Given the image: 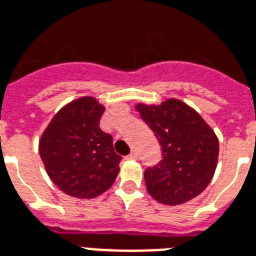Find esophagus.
Instances as JSON below:
<instances>
[{
    "label": "esophagus",
    "mask_w": 256,
    "mask_h": 256,
    "mask_svg": "<svg viewBox=\"0 0 256 256\" xmlns=\"http://www.w3.org/2000/svg\"><path fill=\"white\" fill-rule=\"evenodd\" d=\"M137 157H138V153L136 152V150H133V152H132V153H130V154H128V158H132V160H136Z\"/></svg>",
    "instance_id": "1"
}]
</instances>
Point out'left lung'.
<instances>
[{"label": "left lung", "instance_id": "8db88e82", "mask_svg": "<svg viewBox=\"0 0 256 256\" xmlns=\"http://www.w3.org/2000/svg\"><path fill=\"white\" fill-rule=\"evenodd\" d=\"M137 111L162 145V158L145 170L150 196L164 205H180L205 190L214 175L218 140L196 110L178 99L160 106L137 104Z\"/></svg>", "mask_w": 256, "mask_h": 256}]
</instances>
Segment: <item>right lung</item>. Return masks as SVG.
I'll return each instance as SVG.
<instances>
[{"label":"right lung","instance_id":"right-lung-1","mask_svg":"<svg viewBox=\"0 0 256 256\" xmlns=\"http://www.w3.org/2000/svg\"><path fill=\"white\" fill-rule=\"evenodd\" d=\"M104 107L90 96L66 104L51 119L39 141L47 174L60 191L90 200L116 179L122 157L115 153L111 134L99 128Z\"/></svg>","mask_w":256,"mask_h":256}]
</instances>
